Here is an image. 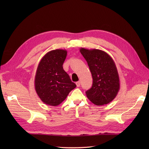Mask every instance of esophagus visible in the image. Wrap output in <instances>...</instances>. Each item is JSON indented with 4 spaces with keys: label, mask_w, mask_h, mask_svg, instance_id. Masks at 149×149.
<instances>
[{
    "label": "esophagus",
    "mask_w": 149,
    "mask_h": 149,
    "mask_svg": "<svg viewBox=\"0 0 149 149\" xmlns=\"http://www.w3.org/2000/svg\"><path fill=\"white\" fill-rule=\"evenodd\" d=\"M76 86L79 87L80 86V84H81V83H80V81H78V82L76 83Z\"/></svg>",
    "instance_id": "obj_1"
}]
</instances>
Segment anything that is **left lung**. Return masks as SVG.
Here are the masks:
<instances>
[{
    "instance_id": "1",
    "label": "left lung",
    "mask_w": 149,
    "mask_h": 149,
    "mask_svg": "<svg viewBox=\"0 0 149 149\" xmlns=\"http://www.w3.org/2000/svg\"><path fill=\"white\" fill-rule=\"evenodd\" d=\"M93 77V86L86 91L89 100L97 106L111 102L120 89L118 69L110 55L101 49L80 48Z\"/></svg>"
}]
</instances>
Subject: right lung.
Returning a JSON list of instances; mask_svg holds the SVG:
<instances>
[{"mask_svg":"<svg viewBox=\"0 0 149 149\" xmlns=\"http://www.w3.org/2000/svg\"><path fill=\"white\" fill-rule=\"evenodd\" d=\"M66 55V49H53L43 56L38 65L35 89L45 104L58 106L76 87L63 68Z\"/></svg>","mask_w":149,"mask_h":149,"instance_id":"add662e5","label":"right lung"}]
</instances>
